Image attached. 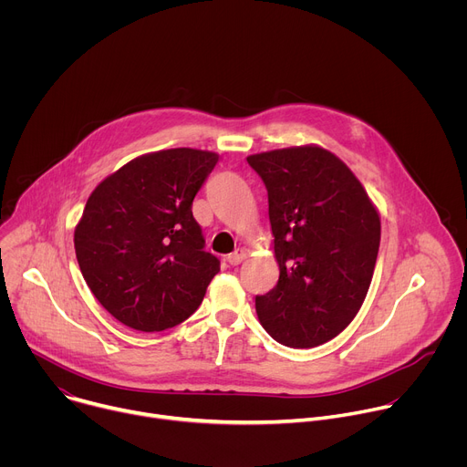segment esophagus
<instances>
[{
  "label": "esophagus",
  "mask_w": 467,
  "mask_h": 467,
  "mask_svg": "<svg viewBox=\"0 0 467 467\" xmlns=\"http://www.w3.org/2000/svg\"><path fill=\"white\" fill-rule=\"evenodd\" d=\"M244 256H245V249L238 247L234 253H231V254L227 256V262H229L231 265H238V264L244 260Z\"/></svg>",
  "instance_id": "34e87169"
}]
</instances>
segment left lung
Wrapping results in <instances>:
<instances>
[{"label":"left lung","instance_id":"obj_1","mask_svg":"<svg viewBox=\"0 0 467 467\" xmlns=\"http://www.w3.org/2000/svg\"><path fill=\"white\" fill-rule=\"evenodd\" d=\"M268 190L279 281L254 306L286 348H316L360 310L377 262L380 220L353 171L316 146L247 157Z\"/></svg>","mask_w":467,"mask_h":467}]
</instances>
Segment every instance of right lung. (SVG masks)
<instances>
[{
	"instance_id": "1",
	"label": "right lung",
	"mask_w": 467,
	"mask_h": 467,
	"mask_svg": "<svg viewBox=\"0 0 467 467\" xmlns=\"http://www.w3.org/2000/svg\"><path fill=\"white\" fill-rule=\"evenodd\" d=\"M218 155L166 150L127 162L88 197L76 254L96 299L123 325L171 328L202 305L220 260L205 251L192 202Z\"/></svg>"
}]
</instances>
